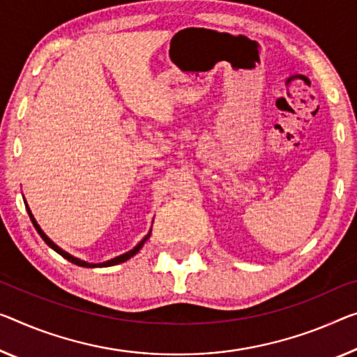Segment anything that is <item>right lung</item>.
I'll list each match as a JSON object with an SVG mask.
<instances>
[{
    "label": "right lung",
    "instance_id": "right-lung-1",
    "mask_svg": "<svg viewBox=\"0 0 357 357\" xmlns=\"http://www.w3.org/2000/svg\"><path fill=\"white\" fill-rule=\"evenodd\" d=\"M24 202H25L26 212H29V215H30V220H31V223H33V227H35V229L38 231V234L41 236L43 241H45V243H46V244L49 245V248H51L52 250H56L59 255H62L63 259H67L68 261L75 263V265H78V266H84V268H96V266H113V265H118V263H123V261H126V260H129L130 257H134V255L137 254V252H139L142 248H144V244L146 243V239L150 238V234H151V229H150V231H148V234L145 236V238L142 239L140 243L137 244L134 249H130L129 252H126V254H121V255L114 257V259H112V260H107V261H102V263H89V261H84V260H81V259H76V257H73V255H70L68 252H65L63 249H60L59 245H57L56 243H54V241H51V238H49V236H47L45 231H43L40 225H38L36 218L33 217V213H31L30 207H29V204H26V201H25V199H24Z\"/></svg>",
    "mask_w": 357,
    "mask_h": 357
}]
</instances>
